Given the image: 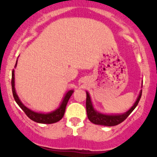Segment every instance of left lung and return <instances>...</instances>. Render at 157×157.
<instances>
[{"label": "left lung", "instance_id": "1", "mask_svg": "<svg viewBox=\"0 0 157 157\" xmlns=\"http://www.w3.org/2000/svg\"><path fill=\"white\" fill-rule=\"evenodd\" d=\"M141 93L142 90H141L138 95V98L133 105V106L129 109L127 112L122 113V114H104L101 112H98L94 109L92 101H91L90 94L86 91V107L87 117L90 120L91 123L97 124V125L107 126V127H112V126H116L118 124L121 123L129 116V115L134 111L141 97Z\"/></svg>", "mask_w": 157, "mask_h": 157}]
</instances>
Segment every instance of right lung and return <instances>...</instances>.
<instances>
[{"mask_svg":"<svg viewBox=\"0 0 157 157\" xmlns=\"http://www.w3.org/2000/svg\"><path fill=\"white\" fill-rule=\"evenodd\" d=\"M16 65H17V61H16V65H15V67H16ZM12 89L14 99H15L16 103L18 104V105L21 108L22 110L25 112V114L27 115L33 121L38 123H44V124H51V123H56V122L61 120L63 115H64L65 109H66L67 104L68 102V100L70 99L72 94L74 93L73 90L67 91L65 94L59 106L56 110L52 111L51 112H48V113H41V112H37L30 110V109H28L27 107H26L22 103V101L19 98L17 94H16V89H15V70L14 69L12 73Z\"/></svg>","mask_w":157,"mask_h":157,"instance_id":"right-lung-1","label":"right lung"}]
</instances>
